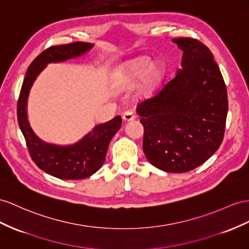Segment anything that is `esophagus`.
Returning a JSON list of instances; mask_svg holds the SVG:
<instances>
[{
	"mask_svg": "<svg viewBox=\"0 0 249 249\" xmlns=\"http://www.w3.org/2000/svg\"><path fill=\"white\" fill-rule=\"evenodd\" d=\"M135 119H136V114L131 110H127L123 113V120L125 121V122H129V121H132Z\"/></svg>",
	"mask_w": 249,
	"mask_h": 249,
	"instance_id": "esophagus-1",
	"label": "esophagus"
}]
</instances>
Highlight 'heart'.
I'll list each match as a JSON object with an SVG mask.
<instances>
[{
	"instance_id": "heart-1",
	"label": "heart",
	"mask_w": 249,
	"mask_h": 249,
	"mask_svg": "<svg viewBox=\"0 0 249 249\" xmlns=\"http://www.w3.org/2000/svg\"><path fill=\"white\" fill-rule=\"evenodd\" d=\"M147 72L149 73L145 78L143 90L145 93H150L161 84L165 70L161 64L154 65V62L148 56H142V58L127 62L120 69L118 73V82L123 87L132 86L141 80Z\"/></svg>"
}]
</instances>
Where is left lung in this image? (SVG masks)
I'll return each mask as SVG.
<instances>
[{
  "mask_svg": "<svg viewBox=\"0 0 249 249\" xmlns=\"http://www.w3.org/2000/svg\"><path fill=\"white\" fill-rule=\"evenodd\" d=\"M173 42L183 50L182 68L137 108L149 163L167 173H186L206 162L223 141L227 89L207 46L193 37Z\"/></svg>",
  "mask_w": 249,
  "mask_h": 249,
  "instance_id": "8db88e82",
  "label": "left lung"
}]
</instances>
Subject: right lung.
Segmentation results:
<instances>
[{"instance_id": "1", "label": "right lung", "mask_w": 249, "mask_h": 249, "mask_svg": "<svg viewBox=\"0 0 249 249\" xmlns=\"http://www.w3.org/2000/svg\"><path fill=\"white\" fill-rule=\"evenodd\" d=\"M92 46L90 43L74 42L50 46L44 50L29 65L18 100V122L31 159L45 173L63 180H81L97 173L105 161L112 137L121 128L122 118L118 116L104 124L97 125L73 145H53L43 142L31 129L26 111L27 98L34 81L47 63L75 58Z\"/></svg>"}]
</instances>
